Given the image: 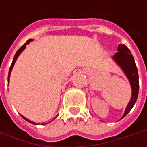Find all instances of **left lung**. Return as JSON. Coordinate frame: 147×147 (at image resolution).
Segmentation results:
<instances>
[{"label":"left lung","mask_w":147,"mask_h":147,"mask_svg":"<svg viewBox=\"0 0 147 147\" xmlns=\"http://www.w3.org/2000/svg\"><path fill=\"white\" fill-rule=\"evenodd\" d=\"M118 51H119L115 55L112 56V59L120 67L122 71L124 73V74L126 75L128 81L130 82L131 88H132V96L125 109L123 115L122 116L121 119H123L132 110L133 105L137 101L139 90L138 73V69L134 61V58H133V55L131 54V51H129V49L127 48L125 45L119 44L118 46Z\"/></svg>","instance_id":"left-lung-1"}]
</instances>
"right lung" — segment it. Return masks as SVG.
Listing matches in <instances>:
<instances>
[{
	"label": "right lung",
	"mask_w": 147,
	"mask_h": 147,
	"mask_svg": "<svg viewBox=\"0 0 147 147\" xmlns=\"http://www.w3.org/2000/svg\"><path fill=\"white\" fill-rule=\"evenodd\" d=\"M32 39H29V40H28V41H27V42H26L25 44H24V45H23V46H22V47H20V48L19 49L18 51H17V52H16V54L14 55V59H13V61H12V64H11V65H10V68H9V70L8 82H9V77H10V74H11V71H12V69H13V67H14L15 61L17 60V59H18L19 55H20V54H21V52H22V51H24V50L25 49L26 45H28V44L30 42H32ZM57 116H58V115H57ZM57 116H56V117H57ZM21 117H22L23 119H24L26 121L29 122V123H32V124H35V125H38V124H39V123H34V122H32V121H31V120H29V119H27V118H25L24 116L21 115ZM56 117H55V118H56ZM51 121H52V120H51ZM49 123H50V122H49ZM42 124H43V123H42ZM44 124H46V123H44Z\"/></svg>",
	"instance_id": "right-lung-1"
}]
</instances>
